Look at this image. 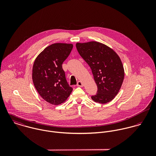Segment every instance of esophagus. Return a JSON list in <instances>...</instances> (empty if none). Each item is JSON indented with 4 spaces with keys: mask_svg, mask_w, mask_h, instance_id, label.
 Masks as SVG:
<instances>
[{
    "mask_svg": "<svg viewBox=\"0 0 156 156\" xmlns=\"http://www.w3.org/2000/svg\"><path fill=\"white\" fill-rule=\"evenodd\" d=\"M77 86H78V87H82L83 86V83H82L81 81H79V82H77Z\"/></svg>",
    "mask_w": 156,
    "mask_h": 156,
    "instance_id": "obj_1",
    "label": "esophagus"
}]
</instances>
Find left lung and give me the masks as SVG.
Instances as JSON below:
<instances>
[{
  "instance_id": "obj_1",
  "label": "left lung",
  "mask_w": 156,
  "mask_h": 156,
  "mask_svg": "<svg viewBox=\"0 0 156 156\" xmlns=\"http://www.w3.org/2000/svg\"><path fill=\"white\" fill-rule=\"evenodd\" d=\"M76 46L90 68L97 86V94L91 98L101 104L111 101L118 93L124 78L119 56L109 47L96 41L77 43Z\"/></svg>"
}]
</instances>
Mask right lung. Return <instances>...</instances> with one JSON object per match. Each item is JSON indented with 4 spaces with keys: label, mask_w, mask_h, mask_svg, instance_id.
<instances>
[{
    "label": "right lung",
    "mask_w": 156,
    "mask_h": 156,
    "mask_svg": "<svg viewBox=\"0 0 156 156\" xmlns=\"http://www.w3.org/2000/svg\"><path fill=\"white\" fill-rule=\"evenodd\" d=\"M73 45L55 43L47 47L37 57L32 68L35 88L47 102L58 105L66 101L73 88L69 86L62 65Z\"/></svg>",
    "instance_id": "1"
}]
</instances>
